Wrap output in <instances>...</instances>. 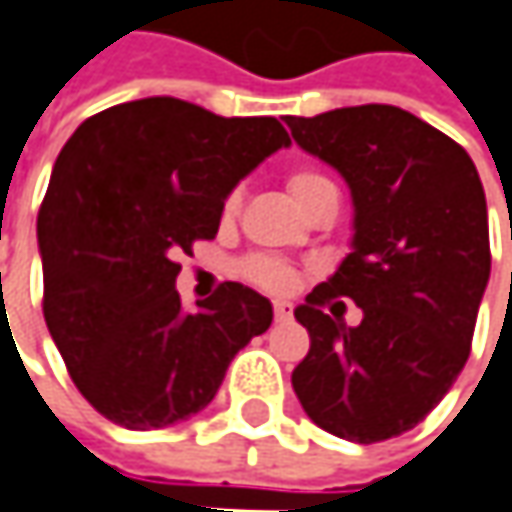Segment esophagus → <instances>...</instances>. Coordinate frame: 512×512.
Returning <instances> with one entry per match:
<instances>
[{
    "label": "esophagus",
    "instance_id": "34e87169",
    "mask_svg": "<svg viewBox=\"0 0 512 512\" xmlns=\"http://www.w3.org/2000/svg\"><path fill=\"white\" fill-rule=\"evenodd\" d=\"M290 316H293V307H290V304L275 302V319H278V322H287Z\"/></svg>",
    "mask_w": 512,
    "mask_h": 512
}]
</instances>
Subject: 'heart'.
I'll return each mask as SVG.
<instances>
[{"label":"heart","instance_id":"heart-1","mask_svg":"<svg viewBox=\"0 0 512 512\" xmlns=\"http://www.w3.org/2000/svg\"><path fill=\"white\" fill-rule=\"evenodd\" d=\"M287 184H290V193L296 196L299 205H307L319 190L334 187L322 172H316V169H310V166L293 169V172L287 175ZM237 208H240V190H234V193L225 199V216H234ZM240 272H243L246 281H252L255 287L269 290V293H287V290L296 284V272H293L287 263H281V260L266 255L246 257V260L240 263Z\"/></svg>","mask_w":512,"mask_h":512}]
</instances>
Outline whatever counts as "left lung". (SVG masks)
I'll return each mask as SVG.
<instances>
[{"label": "left lung", "mask_w": 512, "mask_h": 512, "mask_svg": "<svg viewBox=\"0 0 512 512\" xmlns=\"http://www.w3.org/2000/svg\"><path fill=\"white\" fill-rule=\"evenodd\" d=\"M287 125L354 202L351 255L296 307L310 351L293 390L322 431L390 440L440 404L469 360L492 260L484 187L460 143L393 105ZM337 298L364 310L360 326L339 319Z\"/></svg>", "instance_id": "8db88e82"}]
</instances>
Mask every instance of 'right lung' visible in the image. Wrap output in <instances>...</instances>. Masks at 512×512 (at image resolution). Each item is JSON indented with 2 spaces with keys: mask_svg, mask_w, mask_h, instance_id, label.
Masks as SVG:
<instances>
[{
  "mask_svg": "<svg viewBox=\"0 0 512 512\" xmlns=\"http://www.w3.org/2000/svg\"><path fill=\"white\" fill-rule=\"evenodd\" d=\"M275 117H216L152 96L84 119L37 213L43 316L67 372L105 419L155 431L205 410L272 304L225 281L187 310L178 257L213 240L228 193L287 146Z\"/></svg>",
  "mask_w": 512,
  "mask_h": 512,
  "instance_id": "1",
  "label": "right lung"
}]
</instances>
